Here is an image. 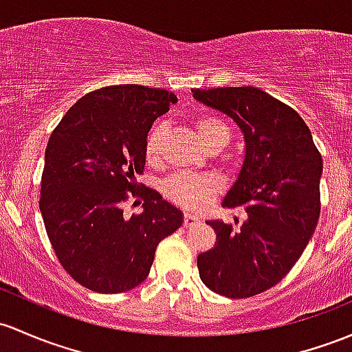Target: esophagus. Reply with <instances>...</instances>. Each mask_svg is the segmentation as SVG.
Listing matches in <instances>:
<instances>
[{
	"label": "esophagus",
	"instance_id": "obj_1",
	"mask_svg": "<svg viewBox=\"0 0 352 352\" xmlns=\"http://www.w3.org/2000/svg\"><path fill=\"white\" fill-rule=\"evenodd\" d=\"M199 221H201V220H199L198 214H195V213L184 214V226H186V228H191V226H198Z\"/></svg>",
	"mask_w": 352,
	"mask_h": 352
}]
</instances>
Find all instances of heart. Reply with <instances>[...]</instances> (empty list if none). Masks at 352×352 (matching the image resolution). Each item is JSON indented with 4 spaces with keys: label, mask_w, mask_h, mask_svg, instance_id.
Listing matches in <instances>:
<instances>
[{
    "label": "heart",
    "mask_w": 352,
    "mask_h": 352,
    "mask_svg": "<svg viewBox=\"0 0 352 352\" xmlns=\"http://www.w3.org/2000/svg\"><path fill=\"white\" fill-rule=\"evenodd\" d=\"M195 127L205 144H228L232 139V129L225 120L217 116H201L195 120ZM162 126H154L147 134L144 142V157L147 164L160 166L162 161ZM220 190V183L213 177L196 176L190 173H177L169 177L164 184V191L173 201L186 208H201Z\"/></svg>",
    "instance_id": "b5f03b06"
}]
</instances>
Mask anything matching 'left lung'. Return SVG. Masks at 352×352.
<instances>
[{"instance_id": "1", "label": "left lung", "mask_w": 352, "mask_h": 352, "mask_svg": "<svg viewBox=\"0 0 352 352\" xmlns=\"http://www.w3.org/2000/svg\"><path fill=\"white\" fill-rule=\"evenodd\" d=\"M191 92L232 117L243 132V164L221 206H245L248 213L238 230L208 221L217 241L198 255L199 277L220 296H256L289 274L314 235L322 157L302 117L256 87Z\"/></svg>"}]
</instances>
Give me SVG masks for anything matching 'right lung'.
Listing matches in <instances>:
<instances>
[{"mask_svg": "<svg viewBox=\"0 0 352 352\" xmlns=\"http://www.w3.org/2000/svg\"><path fill=\"white\" fill-rule=\"evenodd\" d=\"M177 99L144 85H111L75 102L45 151L40 211L56 258L94 292L120 294L144 282L162 238L183 225V213L157 191L139 190L144 142L157 117ZM145 199L129 221L122 203Z\"/></svg>", "mask_w": 352, "mask_h": 352, "instance_id": "add662e5", "label": "right lung"}]
</instances>
